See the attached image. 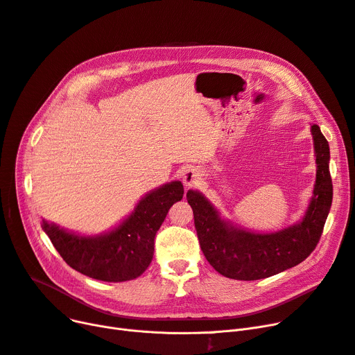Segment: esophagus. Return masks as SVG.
Here are the masks:
<instances>
[{"mask_svg": "<svg viewBox=\"0 0 355 355\" xmlns=\"http://www.w3.org/2000/svg\"><path fill=\"white\" fill-rule=\"evenodd\" d=\"M182 180L187 188H193L200 182V173L196 167H188L182 173Z\"/></svg>", "mask_w": 355, "mask_h": 355, "instance_id": "esophagus-1", "label": "esophagus"}]
</instances>
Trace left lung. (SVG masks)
<instances>
[{
    "label": "left lung",
    "instance_id": "obj_1",
    "mask_svg": "<svg viewBox=\"0 0 355 355\" xmlns=\"http://www.w3.org/2000/svg\"><path fill=\"white\" fill-rule=\"evenodd\" d=\"M316 156V180L311 204L299 224L272 234L232 227L198 191H188L202 252L225 277L259 280L284 272L305 260L319 243L332 204L329 146L320 128L311 127Z\"/></svg>",
    "mask_w": 355,
    "mask_h": 355
}]
</instances>
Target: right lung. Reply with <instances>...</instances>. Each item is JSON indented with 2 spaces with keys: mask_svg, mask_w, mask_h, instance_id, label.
<instances>
[{
  "mask_svg": "<svg viewBox=\"0 0 355 355\" xmlns=\"http://www.w3.org/2000/svg\"><path fill=\"white\" fill-rule=\"evenodd\" d=\"M182 198L180 182L166 183L147 193L123 224L96 237L67 232L46 221L42 227L62 259L76 272L103 282H127L150 266L156 232L168 209Z\"/></svg>",
  "mask_w": 355,
  "mask_h": 355,
  "instance_id": "right-lung-1",
  "label": "right lung"
}]
</instances>
